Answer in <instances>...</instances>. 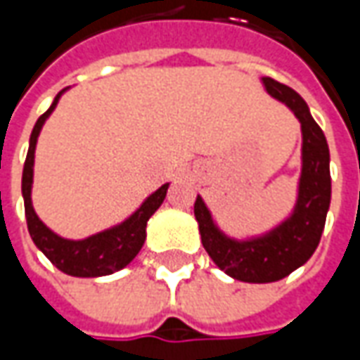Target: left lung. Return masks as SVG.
Instances as JSON below:
<instances>
[{
    "label": "left lung",
    "instance_id": "left-lung-1",
    "mask_svg": "<svg viewBox=\"0 0 360 360\" xmlns=\"http://www.w3.org/2000/svg\"><path fill=\"white\" fill-rule=\"evenodd\" d=\"M262 84L272 98L295 112L302 128V174L295 212L266 236L238 242L216 229L200 196L194 202L204 250L218 269L242 283H274L302 266L321 242L330 206V156L325 134L292 88L272 77H262Z\"/></svg>",
    "mask_w": 360,
    "mask_h": 360
}]
</instances>
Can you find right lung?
<instances>
[{"instance_id":"obj_1","label":"right lung","mask_w":360,"mask_h":360,"mask_svg":"<svg viewBox=\"0 0 360 360\" xmlns=\"http://www.w3.org/2000/svg\"><path fill=\"white\" fill-rule=\"evenodd\" d=\"M60 96H62V91L56 96L48 112L41 114L35 122L32 138H30L27 158L23 164L21 192H23V202H25L27 230H30V236L35 242V246L48 256L53 266H58L65 274L86 276V278L105 276V274H112L116 270L124 269L126 264H130L136 255L140 252L146 240V224H148L150 216L158 210L160 204L166 198L168 184L158 188L126 222H122L116 229L104 230L86 240H65L62 236L53 234L35 214L34 206H32V182H34L35 142H37V136H39L44 122L53 112Z\"/></svg>"}]
</instances>
